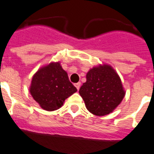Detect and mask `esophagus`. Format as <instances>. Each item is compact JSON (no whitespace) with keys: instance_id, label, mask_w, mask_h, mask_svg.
<instances>
[{"instance_id":"34e87169","label":"esophagus","mask_w":154,"mask_h":154,"mask_svg":"<svg viewBox=\"0 0 154 154\" xmlns=\"http://www.w3.org/2000/svg\"><path fill=\"white\" fill-rule=\"evenodd\" d=\"M74 85H75L76 88H77V90H79V89H80V85H81V84H80V82H78V83H77V84H74Z\"/></svg>"}]
</instances>
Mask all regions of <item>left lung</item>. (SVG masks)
<instances>
[{
    "mask_svg": "<svg viewBox=\"0 0 154 154\" xmlns=\"http://www.w3.org/2000/svg\"><path fill=\"white\" fill-rule=\"evenodd\" d=\"M87 81L80 88L79 94L86 107L96 116L111 113L125 96L121 80L110 65H99L87 72Z\"/></svg>",
    "mask_w": 154,
    "mask_h": 154,
    "instance_id": "8db88e82",
    "label": "left lung"
}]
</instances>
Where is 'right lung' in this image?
<instances>
[{"label":"right lung","mask_w":154,"mask_h":154,"mask_svg":"<svg viewBox=\"0 0 154 154\" xmlns=\"http://www.w3.org/2000/svg\"><path fill=\"white\" fill-rule=\"evenodd\" d=\"M77 91L59 62H52L37 70L30 87L34 100L48 111L61 107L65 100Z\"/></svg>","instance_id":"obj_1"}]
</instances>
